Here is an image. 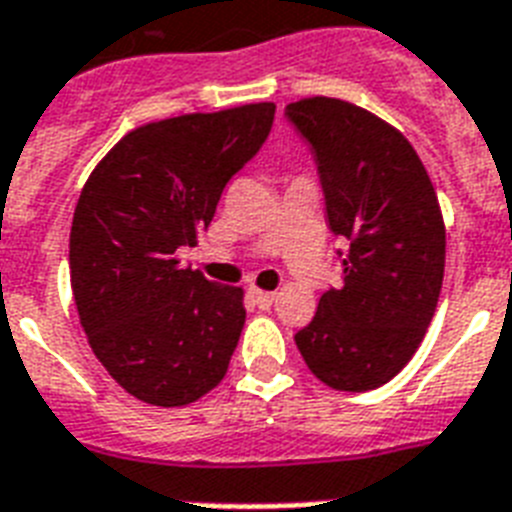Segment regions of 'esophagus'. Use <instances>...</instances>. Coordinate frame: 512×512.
<instances>
[{
    "label": "esophagus",
    "mask_w": 512,
    "mask_h": 512,
    "mask_svg": "<svg viewBox=\"0 0 512 512\" xmlns=\"http://www.w3.org/2000/svg\"><path fill=\"white\" fill-rule=\"evenodd\" d=\"M248 296L253 298V304L261 306V309H269V306L275 304L277 293H269V290H259V288H248Z\"/></svg>",
    "instance_id": "34e87169"
}]
</instances>
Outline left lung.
Listing matches in <instances>:
<instances>
[{
  "label": "left lung",
  "instance_id": "8db88e82",
  "mask_svg": "<svg viewBox=\"0 0 512 512\" xmlns=\"http://www.w3.org/2000/svg\"><path fill=\"white\" fill-rule=\"evenodd\" d=\"M285 116L312 147L327 224L346 245L343 285L322 293L296 346L330 388L370 391L410 362L439 304V198L415 147L370 110L306 97Z\"/></svg>",
  "mask_w": 512,
  "mask_h": 512
}]
</instances>
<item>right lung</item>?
I'll return each mask as SVG.
<instances>
[{
  "instance_id": "add662e5",
  "label": "right lung",
  "mask_w": 512,
  "mask_h": 512,
  "mask_svg": "<svg viewBox=\"0 0 512 512\" xmlns=\"http://www.w3.org/2000/svg\"><path fill=\"white\" fill-rule=\"evenodd\" d=\"M275 102L153 121L110 150L76 203L71 288L94 357L155 407L222 383L245 325L243 288L182 267L237 171L259 153Z\"/></svg>"
}]
</instances>
